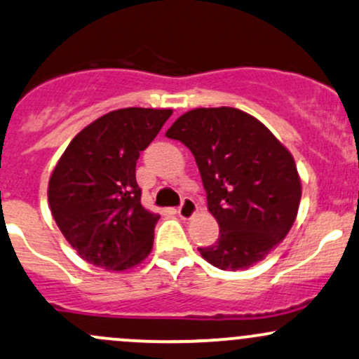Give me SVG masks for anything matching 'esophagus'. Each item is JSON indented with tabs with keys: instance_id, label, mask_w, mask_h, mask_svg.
Here are the masks:
<instances>
[{
	"instance_id": "obj_1",
	"label": "esophagus",
	"mask_w": 359,
	"mask_h": 359,
	"mask_svg": "<svg viewBox=\"0 0 359 359\" xmlns=\"http://www.w3.org/2000/svg\"><path fill=\"white\" fill-rule=\"evenodd\" d=\"M196 211H198V204H196V201L192 198H184L182 203H180L179 210H177V212H179V216L182 219L192 218V216L196 215Z\"/></svg>"
}]
</instances>
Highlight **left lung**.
<instances>
[{"label":"left lung","mask_w":359,"mask_h":359,"mask_svg":"<svg viewBox=\"0 0 359 359\" xmlns=\"http://www.w3.org/2000/svg\"><path fill=\"white\" fill-rule=\"evenodd\" d=\"M165 136L194 155L219 237L201 255L223 271L262 261L288 235L302 199L291 153L261 121L233 107L194 109Z\"/></svg>","instance_id":"obj_1"}]
</instances>
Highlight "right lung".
<instances>
[{"instance_id":"right-lung-1","label":"right lung","mask_w":359,"mask_h":359,"mask_svg":"<svg viewBox=\"0 0 359 359\" xmlns=\"http://www.w3.org/2000/svg\"><path fill=\"white\" fill-rule=\"evenodd\" d=\"M170 116V109L112 110L78 133L59 158L49 208L86 262L126 271L151 252L160 216L141 206L136 161Z\"/></svg>"}]
</instances>
